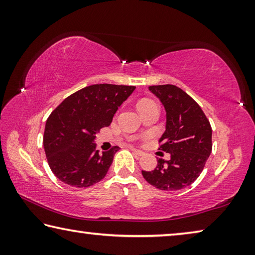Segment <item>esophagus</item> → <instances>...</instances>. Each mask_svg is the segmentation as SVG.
I'll list each match as a JSON object with an SVG mask.
<instances>
[{
	"mask_svg": "<svg viewBox=\"0 0 255 255\" xmlns=\"http://www.w3.org/2000/svg\"><path fill=\"white\" fill-rule=\"evenodd\" d=\"M130 149L132 150V152L133 153H135V154H137V155H139V156H141V155H143L144 154V152H143V150H140V149H137V148H135V147H130Z\"/></svg>",
	"mask_w": 255,
	"mask_h": 255,
	"instance_id": "obj_1",
	"label": "esophagus"
}]
</instances>
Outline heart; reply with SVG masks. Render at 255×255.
Listing matches in <instances>:
<instances>
[{"label": "heart", "mask_w": 255, "mask_h": 255, "mask_svg": "<svg viewBox=\"0 0 255 255\" xmlns=\"http://www.w3.org/2000/svg\"><path fill=\"white\" fill-rule=\"evenodd\" d=\"M149 103H155L153 100H149V99H144V100L139 101V103H138V107L139 106H145V105H149Z\"/></svg>", "instance_id": "heart-1"}]
</instances>
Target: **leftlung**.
<instances>
[{
  "label": "left lung",
  "instance_id": "1",
  "mask_svg": "<svg viewBox=\"0 0 255 255\" xmlns=\"http://www.w3.org/2000/svg\"><path fill=\"white\" fill-rule=\"evenodd\" d=\"M166 111L165 131L159 148L171 158L157 159L153 171H141L144 179L165 191L183 189L198 179L213 148L211 126L200 106L182 89L172 84L152 85Z\"/></svg>",
  "mask_w": 255,
  "mask_h": 255
}]
</instances>
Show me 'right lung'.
<instances>
[{"label": "right lung", "instance_id": "obj_1", "mask_svg": "<svg viewBox=\"0 0 255 255\" xmlns=\"http://www.w3.org/2000/svg\"><path fill=\"white\" fill-rule=\"evenodd\" d=\"M136 86L94 84L67 97L47 119L44 148L50 170L62 182L88 188L105 178L118 146L99 153L96 133L108 127Z\"/></svg>", "mask_w": 255, "mask_h": 255}]
</instances>
